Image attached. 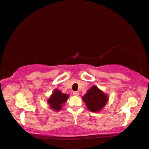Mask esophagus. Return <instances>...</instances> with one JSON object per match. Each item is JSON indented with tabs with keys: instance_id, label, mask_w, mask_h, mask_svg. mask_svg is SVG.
<instances>
[{
	"instance_id": "34e87169",
	"label": "esophagus",
	"mask_w": 149,
	"mask_h": 149,
	"mask_svg": "<svg viewBox=\"0 0 149 149\" xmlns=\"http://www.w3.org/2000/svg\"><path fill=\"white\" fill-rule=\"evenodd\" d=\"M73 95L74 96H78L79 95V93L77 91H74V93H73Z\"/></svg>"
}]
</instances>
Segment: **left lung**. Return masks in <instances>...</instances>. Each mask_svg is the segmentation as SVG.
<instances>
[{
    "mask_svg": "<svg viewBox=\"0 0 149 149\" xmlns=\"http://www.w3.org/2000/svg\"><path fill=\"white\" fill-rule=\"evenodd\" d=\"M81 98L88 110L96 113L99 112L105 106L108 102L109 96L96 86H93Z\"/></svg>",
    "mask_w": 149,
    "mask_h": 149,
    "instance_id": "obj_1",
    "label": "left lung"
}]
</instances>
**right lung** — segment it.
Masks as SVG:
<instances>
[{
    "label": "right lung",
    "instance_id": "right-lung-1",
    "mask_svg": "<svg viewBox=\"0 0 149 149\" xmlns=\"http://www.w3.org/2000/svg\"><path fill=\"white\" fill-rule=\"evenodd\" d=\"M69 96L68 94L62 93L59 90L55 89L48 99L47 103L51 109L54 111H59L61 110L63 105L67 102Z\"/></svg>",
    "mask_w": 149,
    "mask_h": 149
}]
</instances>
